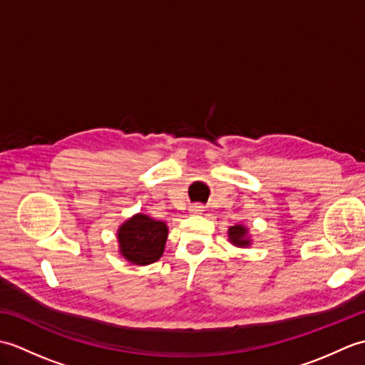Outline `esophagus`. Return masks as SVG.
<instances>
[{"mask_svg":"<svg viewBox=\"0 0 365 365\" xmlns=\"http://www.w3.org/2000/svg\"><path fill=\"white\" fill-rule=\"evenodd\" d=\"M202 212H204V207L200 204H195L190 207V213H192V215H200Z\"/></svg>","mask_w":365,"mask_h":365,"instance_id":"34e87169","label":"esophagus"}]
</instances>
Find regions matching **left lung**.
I'll return each mask as SVG.
<instances>
[{"mask_svg": "<svg viewBox=\"0 0 365 365\" xmlns=\"http://www.w3.org/2000/svg\"><path fill=\"white\" fill-rule=\"evenodd\" d=\"M227 237L230 245L237 247H250L252 245V238L245 224H235L227 229Z\"/></svg>", "mask_w": 365, "mask_h": 365, "instance_id": "1", "label": "left lung"}]
</instances>
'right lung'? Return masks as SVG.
Returning a JSON list of instances; mask_svg holds the SVG:
<instances>
[{
    "label": "right lung",
    "instance_id": "add662e5",
    "mask_svg": "<svg viewBox=\"0 0 365 365\" xmlns=\"http://www.w3.org/2000/svg\"><path fill=\"white\" fill-rule=\"evenodd\" d=\"M168 224L136 213L118 229L119 252L131 265L145 267L161 259L168 240Z\"/></svg>",
    "mask_w": 365,
    "mask_h": 365
}]
</instances>
